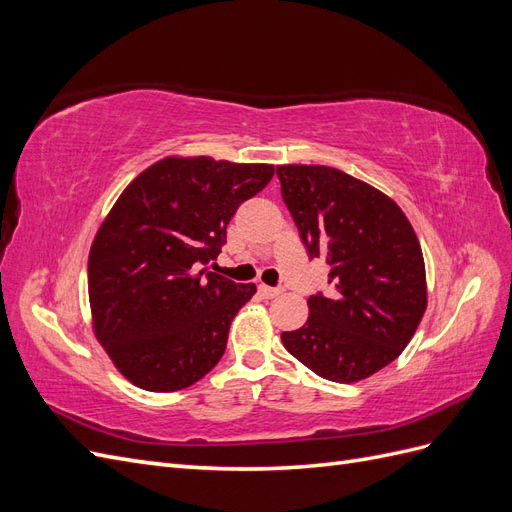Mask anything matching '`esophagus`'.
Instances as JSON below:
<instances>
[{
	"instance_id": "1",
	"label": "esophagus",
	"mask_w": 512,
	"mask_h": 512,
	"mask_svg": "<svg viewBox=\"0 0 512 512\" xmlns=\"http://www.w3.org/2000/svg\"><path fill=\"white\" fill-rule=\"evenodd\" d=\"M260 294H262V297H265V299H273V297H277V294H280L282 292V288H273V286H265V284H260Z\"/></svg>"
}]
</instances>
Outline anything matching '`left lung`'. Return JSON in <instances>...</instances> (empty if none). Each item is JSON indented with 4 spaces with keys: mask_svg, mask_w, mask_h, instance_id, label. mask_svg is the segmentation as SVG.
Instances as JSON below:
<instances>
[{
    "mask_svg": "<svg viewBox=\"0 0 512 512\" xmlns=\"http://www.w3.org/2000/svg\"><path fill=\"white\" fill-rule=\"evenodd\" d=\"M282 198L309 258H324L333 292L307 299L309 318L284 348L320 378L359 382L393 363L427 307L425 260L393 198L344 170L277 166Z\"/></svg>",
    "mask_w": 512,
    "mask_h": 512,
    "instance_id": "8db88e82",
    "label": "left lung"
}]
</instances>
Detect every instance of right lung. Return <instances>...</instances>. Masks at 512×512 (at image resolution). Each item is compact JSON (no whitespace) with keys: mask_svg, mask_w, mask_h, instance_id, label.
Here are the masks:
<instances>
[{"mask_svg":"<svg viewBox=\"0 0 512 512\" xmlns=\"http://www.w3.org/2000/svg\"><path fill=\"white\" fill-rule=\"evenodd\" d=\"M271 177V164L170 156L143 170L106 215L89 250L91 320L138 389H188L222 359L230 322L256 286L207 265L239 205Z\"/></svg>","mask_w":512,"mask_h":512,"instance_id":"obj_1","label":"right lung"}]
</instances>
